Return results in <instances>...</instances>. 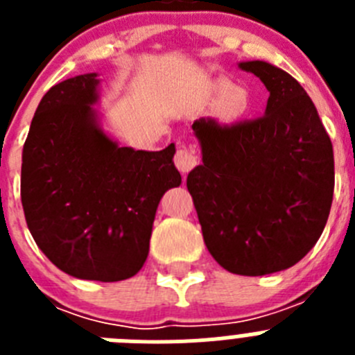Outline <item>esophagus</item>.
<instances>
[{
  "label": "esophagus",
  "instance_id": "1",
  "mask_svg": "<svg viewBox=\"0 0 355 355\" xmlns=\"http://www.w3.org/2000/svg\"><path fill=\"white\" fill-rule=\"evenodd\" d=\"M199 158L192 146H180L174 155V165L181 174H188L193 167H197Z\"/></svg>",
  "mask_w": 355,
  "mask_h": 355
}]
</instances>
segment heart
<instances>
[{"label":"heart","instance_id":"1","mask_svg":"<svg viewBox=\"0 0 355 355\" xmlns=\"http://www.w3.org/2000/svg\"><path fill=\"white\" fill-rule=\"evenodd\" d=\"M213 99H224L220 105V115L225 121H234L245 115L250 108V96L247 90L234 89V83L229 80H216L209 89Z\"/></svg>","mask_w":355,"mask_h":355}]
</instances>
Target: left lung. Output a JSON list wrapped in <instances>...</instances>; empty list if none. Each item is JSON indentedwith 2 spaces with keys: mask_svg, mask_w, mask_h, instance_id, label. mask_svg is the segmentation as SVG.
Masks as SVG:
<instances>
[{
  "mask_svg": "<svg viewBox=\"0 0 355 355\" xmlns=\"http://www.w3.org/2000/svg\"><path fill=\"white\" fill-rule=\"evenodd\" d=\"M270 92L265 115L193 131L202 165L187 178L202 238L215 261L240 275L290 268L327 224L334 192L332 144L295 78L266 62H243Z\"/></svg>",
  "mask_w": 355,
  "mask_h": 355,
  "instance_id": "8db88e82",
  "label": "left lung"
}]
</instances>
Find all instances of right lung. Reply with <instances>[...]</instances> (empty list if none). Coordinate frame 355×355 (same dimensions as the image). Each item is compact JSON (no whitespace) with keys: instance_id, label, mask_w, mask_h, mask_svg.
Returning a JSON list of instances; mask_svg holds the SVG:
<instances>
[{"instance_id":"obj_1","label":"right lung","mask_w":355,"mask_h":355,"mask_svg":"<svg viewBox=\"0 0 355 355\" xmlns=\"http://www.w3.org/2000/svg\"><path fill=\"white\" fill-rule=\"evenodd\" d=\"M97 74L55 85L24 142L21 200L31 236L49 261L78 279L115 283L146 263L156 208L180 187L174 144L119 147L96 124Z\"/></svg>"}]
</instances>
